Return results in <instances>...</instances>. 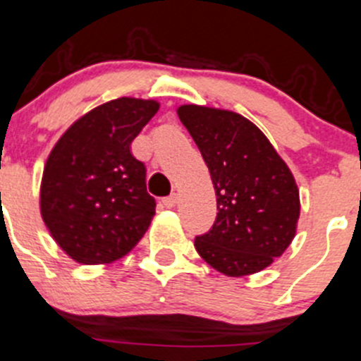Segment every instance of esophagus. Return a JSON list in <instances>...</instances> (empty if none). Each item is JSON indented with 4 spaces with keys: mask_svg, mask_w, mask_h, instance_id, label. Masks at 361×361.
<instances>
[{
    "mask_svg": "<svg viewBox=\"0 0 361 361\" xmlns=\"http://www.w3.org/2000/svg\"><path fill=\"white\" fill-rule=\"evenodd\" d=\"M161 203H164L165 208H174L178 204V194H171L169 197H164Z\"/></svg>",
    "mask_w": 361,
    "mask_h": 361,
    "instance_id": "obj_1",
    "label": "esophagus"
}]
</instances>
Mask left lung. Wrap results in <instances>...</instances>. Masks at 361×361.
Returning a JSON list of instances; mask_svg holds the SVG:
<instances>
[{"mask_svg": "<svg viewBox=\"0 0 361 361\" xmlns=\"http://www.w3.org/2000/svg\"><path fill=\"white\" fill-rule=\"evenodd\" d=\"M217 196V217L196 251L230 278L257 274L287 251L298 230L299 188L260 128L231 110L181 104Z\"/></svg>", "mask_w": 361, "mask_h": 361, "instance_id": "left-lung-1", "label": "left lung"}]
</instances>
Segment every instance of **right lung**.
<instances>
[{"mask_svg":"<svg viewBox=\"0 0 361 361\" xmlns=\"http://www.w3.org/2000/svg\"><path fill=\"white\" fill-rule=\"evenodd\" d=\"M158 109L154 99L106 101L74 121L49 153L40 181V215L74 262L112 264L149 228L157 204L131 142Z\"/></svg>","mask_w":361,"mask_h":361,"instance_id":"add662e5","label":"right lung"}]
</instances>
